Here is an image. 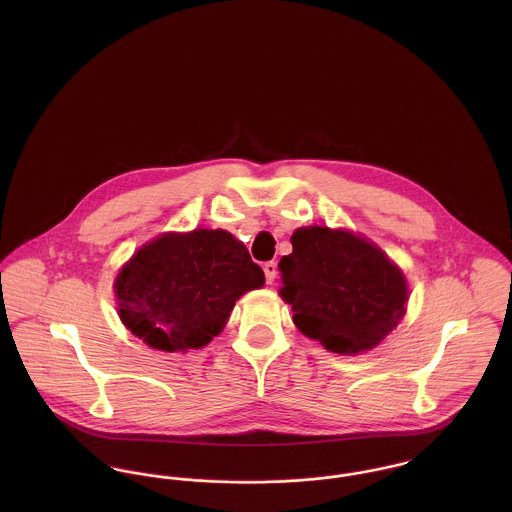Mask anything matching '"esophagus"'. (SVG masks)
<instances>
[{
  "instance_id": "obj_1",
  "label": "esophagus",
  "mask_w": 512,
  "mask_h": 512,
  "mask_svg": "<svg viewBox=\"0 0 512 512\" xmlns=\"http://www.w3.org/2000/svg\"><path fill=\"white\" fill-rule=\"evenodd\" d=\"M264 274H266V282H268V284H274L276 274H278L276 262H266V264H264Z\"/></svg>"
}]
</instances>
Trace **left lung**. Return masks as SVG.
Wrapping results in <instances>:
<instances>
[{"mask_svg": "<svg viewBox=\"0 0 512 512\" xmlns=\"http://www.w3.org/2000/svg\"><path fill=\"white\" fill-rule=\"evenodd\" d=\"M292 254L280 260V295L297 329L327 351L357 355L374 349L404 317L408 284L402 270L363 236L303 226Z\"/></svg>", "mask_w": 512, "mask_h": 512, "instance_id": "left-lung-1", "label": "left lung"}]
</instances>
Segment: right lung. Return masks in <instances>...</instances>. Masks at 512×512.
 I'll list each match as a JSON object with an SVG mask.
<instances>
[{
    "label": "right lung",
    "instance_id": "add662e5",
    "mask_svg": "<svg viewBox=\"0 0 512 512\" xmlns=\"http://www.w3.org/2000/svg\"><path fill=\"white\" fill-rule=\"evenodd\" d=\"M264 272L226 230L165 232L116 276L122 323L151 349L187 353L224 329L240 295L264 286Z\"/></svg>",
    "mask_w": 512,
    "mask_h": 512
}]
</instances>
